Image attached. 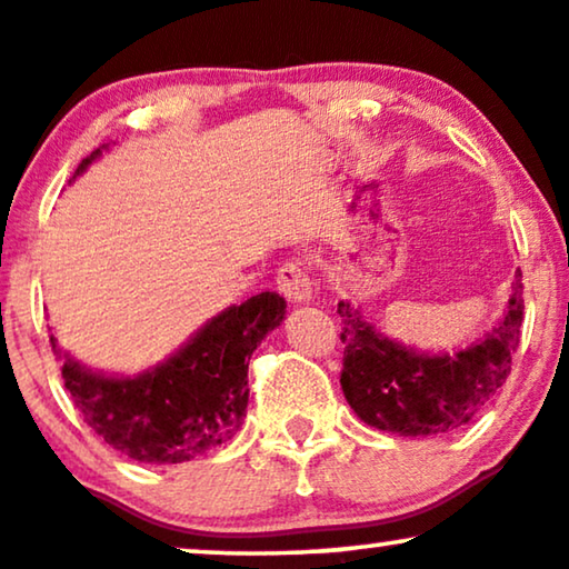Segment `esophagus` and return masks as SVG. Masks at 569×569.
Masks as SVG:
<instances>
[{
  "instance_id": "esophagus-1",
  "label": "esophagus",
  "mask_w": 569,
  "mask_h": 569,
  "mask_svg": "<svg viewBox=\"0 0 569 569\" xmlns=\"http://www.w3.org/2000/svg\"><path fill=\"white\" fill-rule=\"evenodd\" d=\"M277 287L284 298L306 303L313 296V277L311 269L303 261H287L277 271Z\"/></svg>"
}]
</instances>
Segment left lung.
Wrapping results in <instances>:
<instances>
[{
	"mask_svg": "<svg viewBox=\"0 0 569 569\" xmlns=\"http://www.w3.org/2000/svg\"><path fill=\"white\" fill-rule=\"evenodd\" d=\"M340 385L363 422L398 435H440L472 422L507 382L525 319L522 273L517 271L507 317L478 346L456 356H422L377 335L340 300Z\"/></svg>",
	"mask_w": 569,
	"mask_h": 569,
	"instance_id": "1",
	"label": "left lung"
}]
</instances>
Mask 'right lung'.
Wrapping results in <instances>:
<instances>
[{
    "mask_svg": "<svg viewBox=\"0 0 569 569\" xmlns=\"http://www.w3.org/2000/svg\"><path fill=\"white\" fill-rule=\"evenodd\" d=\"M97 156L100 150L83 158L79 171ZM284 308L273 292L252 296L208 321L173 359L129 380L91 375L68 359L62 380L70 401L104 443L144 465H181L213 451L240 430L248 359L279 327Z\"/></svg>",
    "mask_w": 569,
    "mask_h": 569,
    "instance_id": "obj_1",
    "label": "right lung"
}]
</instances>
